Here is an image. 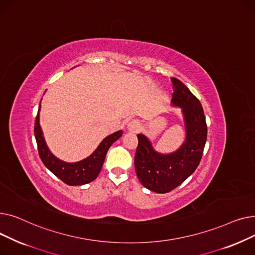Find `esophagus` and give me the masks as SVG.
Wrapping results in <instances>:
<instances>
[{
	"mask_svg": "<svg viewBox=\"0 0 255 255\" xmlns=\"http://www.w3.org/2000/svg\"><path fill=\"white\" fill-rule=\"evenodd\" d=\"M140 127V124L137 120H132L127 124V129L131 132H136Z\"/></svg>",
	"mask_w": 255,
	"mask_h": 255,
	"instance_id": "obj_1",
	"label": "esophagus"
}]
</instances>
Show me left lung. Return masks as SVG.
<instances>
[{
  "instance_id": "1",
  "label": "left lung",
  "mask_w": 255,
  "mask_h": 255,
  "mask_svg": "<svg viewBox=\"0 0 255 255\" xmlns=\"http://www.w3.org/2000/svg\"><path fill=\"white\" fill-rule=\"evenodd\" d=\"M171 105L181 109L185 126V141L168 154L157 152L151 140L137 134L134 158L135 171L143 187L156 193H167L189 178L202 159L207 140V124L203 106L178 78L171 77Z\"/></svg>"
}]
</instances>
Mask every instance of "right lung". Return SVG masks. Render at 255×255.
<instances>
[{
    "label": "right lung",
    "instance_id": "right-lung-1",
    "mask_svg": "<svg viewBox=\"0 0 255 255\" xmlns=\"http://www.w3.org/2000/svg\"><path fill=\"white\" fill-rule=\"evenodd\" d=\"M41 105L39 104V110L35 121V138L38 145L39 156L43 164L60 180L70 186H80L93 182L95 180L102 168L104 159L111 145L118 140L123 134L122 130L114 132L113 134L106 136L89 157L77 162H66L53 155L45 142L43 132L39 123V112Z\"/></svg>",
    "mask_w": 255,
    "mask_h": 255
}]
</instances>
